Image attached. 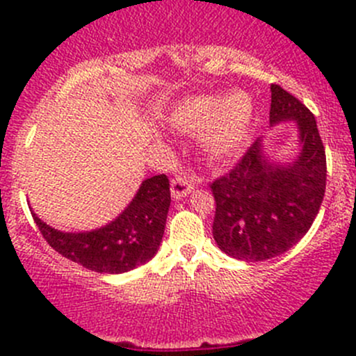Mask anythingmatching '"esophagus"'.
<instances>
[{
	"label": "esophagus",
	"instance_id": "1",
	"mask_svg": "<svg viewBox=\"0 0 356 356\" xmlns=\"http://www.w3.org/2000/svg\"><path fill=\"white\" fill-rule=\"evenodd\" d=\"M193 189H195V182L189 177H186V175H175V177L172 179L170 193L174 200H182L184 196H188Z\"/></svg>",
	"mask_w": 356,
	"mask_h": 356
}]
</instances>
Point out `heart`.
<instances>
[{"label":"heart","mask_w":356,"mask_h":356,"mask_svg":"<svg viewBox=\"0 0 356 356\" xmlns=\"http://www.w3.org/2000/svg\"><path fill=\"white\" fill-rule=\"evenodd\" d=\"M253 113L250 95L234 91L227 96H191L174 106L168 122L182 132H201V145L210 155L227 156L246 141Z\"/></svg>","instance_id":"heart-1"}]
</instances>
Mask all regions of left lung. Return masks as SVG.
<instances>
[{"mask_svg":"<svg viewBox=\"0 0 356 356\" xmlns=\"http://www.w3.org/2000/svg\"><path fill=\"white\" fill-rule=\"evenodd\" d=\"M270 91V125L293 120L300 153L289 163L272 161L258 138L229 174L210 184L215 243L243 261L268 260L296 245L325 193V149L314 113L281 86L272 84Z\"/></svg>","mask_w":356,"mask_h":356,"instance_id":"obj_1","label":"left lung"}]
</instances>
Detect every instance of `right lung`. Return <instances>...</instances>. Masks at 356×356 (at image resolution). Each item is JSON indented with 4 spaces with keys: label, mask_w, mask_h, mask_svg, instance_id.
<instances>
[{
    "label": "right lung",
    "mask_w": 356,
    "mask_h": 356,
    "mask_svg": "<svg viewBox=\"0 0 356 356\" xmlns=\"http://www.w3.org/2000/svg\"><path fill=\"white\" fill-rule=\"evenodd\" d=\"M170 207V184L165 174L143 181L138 193L115 220L95 231L63 232L32 211L42 238L62 257L99 274H122L156 254Z\"/></svg>",
    "instance_id": "obj_1"
}]
</instances>
